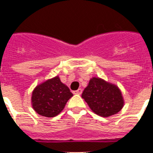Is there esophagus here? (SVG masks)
<instances>
[{"label":"esophagus","instance_id":"obj_1","mask_svg":"<svg viewBox=\"0 0 153 153\" xmlns=\"http://www.w3.org/2000/svg\"><path fill=\"white\" fill-rule=\"evenodd\" d=\"M82 89H79V90H77V91H73V94H79V95H80L82 94Z\"/></svg>","mask_w":153,"mask_h":153}]
</instances>
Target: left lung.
<instances>
[{
  "label": "left lung",
  "mask_w": 153,
  "mask_h": 153,
  "mask_svg": "<svg viewBox=\"0 0 153 153\" xmlns=\"http://www.w3.org/2000/svg\"><path fill=\"white\" fill-rule=\"evenodd\" d=\"M82 98L94 113L105 117L117 114L124 106L120 89L116 85L96 77L90 80L82 94Z\"/></svg>",
  "instance_id": "8db88e82"
}]
</instances>
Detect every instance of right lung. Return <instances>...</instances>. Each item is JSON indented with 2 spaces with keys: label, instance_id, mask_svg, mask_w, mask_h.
<instances>
[{
  "label": "right lung",
  "instance_id": "right-lung-1",
  "mask_svg": "<svg viewBox=\"0 0 153 153\" xmlns=\"http://www.w3.org/2000/svg\"><path fill=\"white\" fill-rule=\"evenodd\" d=\"M73 96L70 89L55 76L36 86L32 91V108L37 114L47 117L57 116Z\"/></svg>",
  "mask_w": 153,
  "mask_h": 153
}]
</instances>
